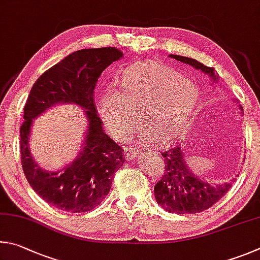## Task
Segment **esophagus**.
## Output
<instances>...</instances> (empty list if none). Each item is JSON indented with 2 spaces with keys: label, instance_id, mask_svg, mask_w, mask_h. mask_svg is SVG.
<instances>
[{
  "label": "esophagus",
  "instance_id": "obj_1",
  "mask_svg": "<svg viewBox=\"0 0 260 260\" xmlns=\"http://www.w3.org/2000/svg\"><path fill=\"white\" fill-rule=\"evenodd\" d=\"M137 154H138V149L133 147V146L125 147V149H124V156L127 161L134 160V158L137 156Z\"/></svg>",
  "mask_w": 260,
  "mask_h": 260
}]
</instances>
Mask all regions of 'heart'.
<instances>
[{"instance_id":"heart-1","label":"heart","mask_w":260,"mask_h":260,"mask_svg":"<svg viewBox=\"0 0 260 260\" xmlns=\"http://www.w3.org/2000/svg\"><path fill=\"white\" fill-rule=\"evenodd\" d=\"M199 100L193 82L155 60L125 68L121 90L109 85L99 99V113L109 131L118 138L129 135L139 115L156 142L174 137L186 125Z\"/></svg>"}]
</instances>
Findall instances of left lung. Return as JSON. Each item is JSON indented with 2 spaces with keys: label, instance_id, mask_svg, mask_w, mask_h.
<instances>
[{
  "label": "left lung",
  "instance_id": "left-lung-1",
  "mask_svg": "<svg viewBox=\"0 0 260 260\" xmlns=\"http://www.w3.org/2000/svg\"><path fill=\"white\" fill-rule=\"evenodd\" d=\"M170 57L209 74L213 81L218 80V75L213 67H208L188 57L177 54H171ZM161 154L165 161V171L160 180L154 186V195L157 203L167 211L179 215L202 212L225 197L232 187V183L210 185L207 181L197 178L186 165L184 152L178 144Z\"/></svg>",
  "mask_w": 260,
  "mask_h": 260
}]
</instances>
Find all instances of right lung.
I'll return each mask as SVG.
<instances>
[{"instance_id": "add662e5", "label": "right lung", "mask_w": 260, "mask_h": 260, "mask_svg": "<svg viewBox=\"0 0 260 260\" xmlns=\"http://www.w3.org/2000/svg\"><path fill=\"white\" fill-rule=\"evenodd\" d=\"M123 52L115 47L82 49L68 54L41 75L31 88L20 126V158L26 179L45 202L67 212H86L109 193L114 176L124 163V151L103 129L94 104L102 73ZM58 102H74L87 109L89 129L80 155L61 172L49 173L36 165L29 152L32 118Z\"/></svg>"}]
</instances>
